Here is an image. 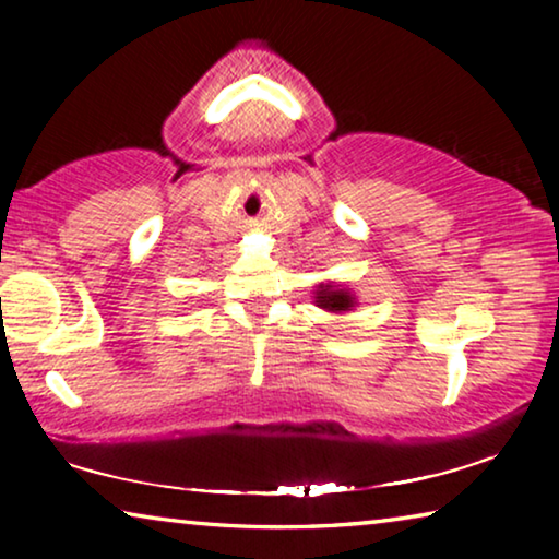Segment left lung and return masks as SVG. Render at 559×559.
Listing matches in <instances>:
<instances>
[{
	"mask_svg": "<svg viewBox=\"0 0 559 559\" xmlns=\"http://www.w3.org/2000/svg\"><path fill=\"white\" fill-rule=\"evenodd\" d=\"M316 302L320 308L333 310V313H343V310L353 308V296L343 288L320 286V290H316Z\"/></svg>",
	"mask_w": 559,
	"mask_h": 559,
	"instance_id": "1",
	"label": "left lung"
}]
</instances>
